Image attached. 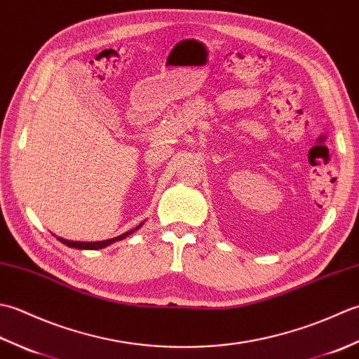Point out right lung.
Segmentation results:
<instances>
[{"label": "right lung", "mask_w": 359, "mask_h": 359, "mask_svg": "<svg viewBox=\"0 0 359 359\" xmlns=\"http://www.w3.org/2000/svg\"><path fill=\"white\" fill-rule=\"evenodd\" d=\"M144 222L139 224L135 228H133V230H129L123 234L117 236V238H112V239H106V241H97V242H81V241H69V239H65V238H57L60 242L65 243V245L71 247V248H79V250H100V248H104L111 245V243L114 242H118V241H123L125 238H128L129 234H133L134 231L139 230V228L143 225Z\"/></svg>", "instance_id": "right-lung-1"}]
</instances>
